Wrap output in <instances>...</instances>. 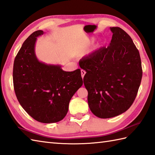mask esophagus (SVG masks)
<instances>
[{
	"instance_id": "1",
	"label": "esophagus",
	"mask_w": 155,
	"mask_h": 155,
	"mask_svg": "<svg viewBox=\"0 0 155 155\" xmlns=\"http://www.w3.org/2000/svg\"><path fill=\"white\" fill-rule=\"evenodd\" d=\"M81 76H82V78H84V74H86V72H85V71L83 70V69H82V70H81Z\"/></svg>"
}]
</instances>
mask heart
Masks as SVG:
<instances>
[{
  "mask_svg": "<svg viewBox=\"0 0 155 155\" xmlns=\"http://www.w3.org/2000/svg\"><path fill=\"white\" fill-rule=\"evenodd\" d=\"M92 42H93V40H92V39H89V40L88 41V44H91Z\"/></svg>",
  "mask_w": 155,
  "mask_h": 155,
  "instance_id": "obj_1",
  "label": "heart"
}]
</instances>
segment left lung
<instances>
[{
  "label": "left lung",
  "mask_w": 155,
  "mask_h": 155,
  "mask_svg": "<svg viewBox=\"0 0 155 155\" xmlns=\"http://www.w3.org/2000/svg\"><path fill=\"white\" fill-rule=\"evenodd\" d=\"M113 37L102 47L79 61L86 71L83 81L92 113L101 118L118 116L135 99L143 76L139 52L132 38L119 27H110Z\"/></svg>",
  "instance_id": "left-lung-1"
}]
</instances>
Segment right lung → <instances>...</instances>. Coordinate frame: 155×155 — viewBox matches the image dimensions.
Returning a JSON list of instances; mask_svg holds the SVG:
<instances>
[{"label":"right lung","mask_w":155,"mask_h":155,"mask_svg":"<svg viewBox=\"0 0 155 155\" xmlns=\"http://www.w3.org/2000/svg\"><path fill=\"white\" fill-rule=\"evenodd\" d=\"M43 34L35 31L23 42L15 58L13 84L20 104L31 117L52 123L64 118L69 102L83 81L81 69L67 72L59 65L38 61L35 46L37 37Z\"/></svg>","instance_id":"add662e5"}]
</instances>
